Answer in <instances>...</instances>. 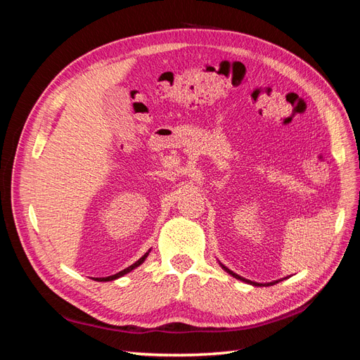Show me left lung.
Returning <instances> with one entry per match:
<instances>
[{"instance_id":"left-lung-1","label":"left lung","mask_w":360,"mask_h":360,"mask_svg":"<svg viewBox=\"0 0 360 360\" xmlns=\"http://www.w3.org/2000/svg\"><path fill=\"white\" fill-rule=\"evenodd\" d=\"M221 264V263H219ZM221 267L226 271V274H230L231 276H234L236 279H238V281H243V282H248V284H250V285H254V287H269V285H274V284H276V282H279V281H282V279H279V281H274V282H269V284H258V282H254V281H249V279H245V278H242V276H238L237 274H234V271H231L230 269L228 267H225L224 264H221Z\"/></svg>"}]
</instances>
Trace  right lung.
<instances>
[{
	"label": "right lung",
	"mask_w": 360,
	"mask_h": 360,
	"mask_svg": "<svg viewBox=\"0 0 360 360\" xmlns=\"http://www.w3.org/2000/svg\"><path fill=\"white\" fill-rule=\"evenodd\" d=\"M148 254H150V250L148 252H146L143 257H141L136 263H134L132 266H129L127 269H124V270H122V271H118V274H115V275H112V276H106V278H96L94 281H99V282H106V281H114V279H117V278H122V276H124L126 274H129V271H132L134 269H136L138 266H141L146 261V258L148 257Z\"/></svg>",
	"instance_id": "right-lung-1"
}]
</instances>
